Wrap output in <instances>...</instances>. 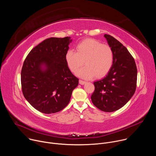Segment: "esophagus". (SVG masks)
Instances as JSON below:
<instances>
[{
  "label": "esophagus",
  "instance_id": "34e87169",
  "mask_svg": "<svg viewBox=\"0 0 156 156\" xmlns=\"http://www.w3.org/2000/svg\"><path fill=\"white\" fill-rule=\"evenodd\" d=\"M79 83H80V84H85V83H86V81H83V80H79Z\"/></svg>",
  "mask_w": 156,
  "mask_h": 156
}]
</instances>
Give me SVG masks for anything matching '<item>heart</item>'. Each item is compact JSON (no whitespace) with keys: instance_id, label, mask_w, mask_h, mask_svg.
<instances>
[{"instance_id":"obj_1","label":"heart","mask_w":156,"mask_h":156,"mask_svg":"<svg viewBox=\"0 0 156 156\" xmlns=\"http://www.w3.org/2000/svg\"><path fill=\"white\" fill-rule=\"evenodd\" d=\"M76 52L69 50L65 54V60L70 70L75 73L83 65V68L76 75L89 79L94 75L102 78L110 70L114 61V52L109 46L102 44L94 39H86L76 47Z\"/></svg>"}]
</instances>
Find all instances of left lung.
<instances>
[{"label": "left lung", "instance_id": "1", "mask_svg": "<svg viewBox=\"0 0 156 156\" xmlns=\"http://www.w3.org/2000/svg\"><path fill=\"white\" fill-rule=\"evenodd\" d=\"M104 37L114 52L113 65L103 79L94 82L91 98L97 108L112 112L124 106L135 94L137 68L134 58L121 42L108 34Z\"/></svg>", "mask_w": 156, "mask_h": 156}]
</instances>
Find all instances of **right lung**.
Instances as JSON below:
<instances>
[{"instance_id":"add662e5","label":"right lung","mask_w":156,"mask_h":156,"mask_svg":"<svg viewBox=\"0 0 156 156\" xmlns=\"http://www.w3.org/2000/svg\"><path fill=\"white\" fill-rule=\"evenodd\" d=\"M70 38L51 37L43 41L30 52L22 66V93L42 113L54 114L63 109L78 84L79 79L70 72L65 58L72 41Z\"/></svg>"}]
</instances>
